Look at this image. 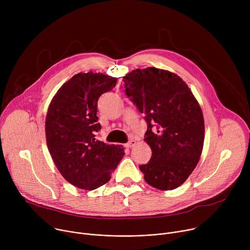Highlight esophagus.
Here are the masks:
<instances>
[{"instance_id": "obj_1", "label": "esophagus", "mask_w": 250, "mask_h": 250, "mask_svg": "<svg viewBox=\"0 0 250 250\" xmlns=\"http://www.w3.org/2000/svg\"><path fill=\"white\" fill-rule=\"evenodd\" d=\"M136 145V141L135 140H130V141H128L127 144L125 146L126 148H131V147H133L134 146Z\"/></svg>"}]
</instances>
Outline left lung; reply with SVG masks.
I'll return each instance as SVG.
<instances>
[{"instance_id": "1", "label": "left lung", "mask_w": 250, "mask_h": 250, "mask_svg": "<svg viewBox=\"0 0 250 250\" xmlns=\"http://www.w3.org/2000/svg\"><path fill=\"white\" fill-rule=\"evenodd\" d=\"M124 81L126 95L147 122L145 141L152 155L139 166L145 180L162 191L176 189L188 179L203 151L201 106L188 85L168 70H132Z\"/></svg>"}]
</instances>
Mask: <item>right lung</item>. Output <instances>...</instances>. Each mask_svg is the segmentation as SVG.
Masks as SVG:
<instances>
[{"label": "right lung", "instance_id": "1", "mask_svg": "<svg viewBox=\"0 0 250 250\" xmlns=\"http://www.w3.org/2000/svg\"><path fill=\"white\" fill-rule=\"evenodd\" d=\"M117 78L103 73H78L52 98L45 119L46 144L64 179L84 190H95L111 179L125 155L124 147L95 138L101 129L97 106L100 96L111 91Z\"/></svg>", "mask_w": 250, "mask_h": 250}]
</instances>
